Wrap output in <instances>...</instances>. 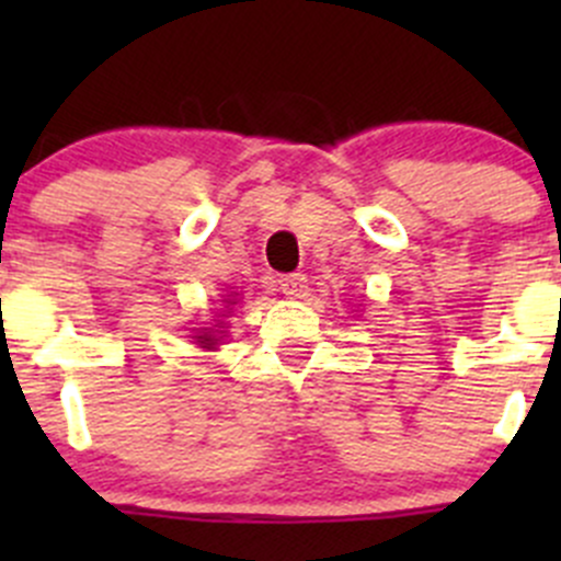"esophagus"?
<instances>
[{
    "label": "esophagus",
    "mask_w": 561,
    "mask_h": 561,
    "mask_svg": "<svg viewBox=\"0 0 561 561\" xmlns=\"http://www.w3.org/2000/svg\"><path fill=\"white\" fill-rule=\"evenodd\" d=\"M307 287H309V282H307V276H304V274L279 276V290L285 293L287 298H304V296H307Z\"/></svg>",
    "instance_id": "esophagus-1"
}]
</instances>
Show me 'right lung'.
I'll list each match as a JSON object with an SVG mask.
<instances>
[{"mask_svg":"<svg viewBox=\"0 0 561 561\" xmlns=\"http://www.w3.org/2000/svg\"><path fill=\"white\" fill-rule=\"evenodd\" d=\"M236 298H239V293H236V296H230V298H225V301H222L225 304V312H228V309L233 307V304H239V301H236ZM219 328H225V322L217 320V325H211V328H195L197 336H192V339H195V342L201 344L203 350H217L219 339H222V336H219V333H225V331H219Z\"/></svg>","mask_w":561,"mask_h":561,"instance_id":"add662e5","label":"right lung"}]
</instances>
